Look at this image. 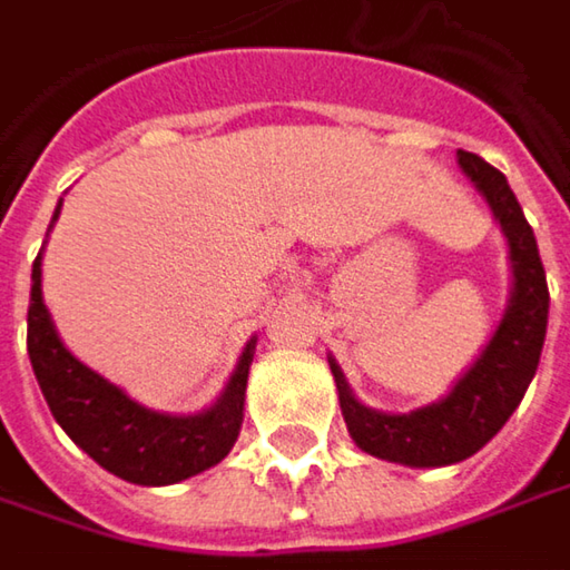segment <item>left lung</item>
Listing matches in <instances>:
<instances>
[{
    "mask_svg": "<svg viewBox=\"0 0 570 570\" xmlns=\"http://www.w3.org/2000/svg\"><path fill=\"white\" fill-rule=\"evenodd\" d=\"M458 161L473 187L487 197L493 217L507 233L512 292L497 334L441 402L415 409L409 415H386L356 402L341 366L331 360L341 412L353 441L366 454L405 468L461 464L507 425L539 370L546 327H549L546 268L539 259L535 233L525 220L507 175L464 148L458 151Z\"/></svg>",
    "mask_w": 570,
    "mask_h": 570,
    "instance_id": "1",
    "label": "left lung"
}]
</instances>
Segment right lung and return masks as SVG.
<instances>
[{"instance_id":"1","label":"right lung","mask_w":570,"mask_h":570,"mask_svg":"<svg viewBox=\"0 0 570 570\" xmlns=\"http://www.w3.org/2000/svg\"><path fill=\"white\" fill-rule=\"evenodd\" d=\"M58 214L61 204L55 217ZM253 344H246V353L239 356V366L217 405L197 415L151 412L132 402L119 386L106 383L100 373L83 366L61 344L41 298V253L31 265L28 356L35 380L45 392L51 415L70 434V441L87 451L102 470L129 483L168 487L224 461L243 425Z\"/></svg>"}]
</instances>
